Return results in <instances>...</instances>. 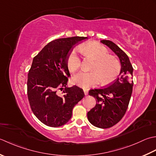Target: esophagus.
<instances>
[{"label": "esophagus", "instance_id": "34e87169", "mask_svg": "<svg viewBox=\"0 0 156 156\" xmlns=\"http://www.w3.org/2000/svg\"><path fill=\"white\" fill-rule=\"evenodd\" d=\"M83 91H84V94L85 95V96H87V95L88 94V90H87V89H83Z\"/></svg>", "mask_w": 156, "mask_h": 156}]
</instances>
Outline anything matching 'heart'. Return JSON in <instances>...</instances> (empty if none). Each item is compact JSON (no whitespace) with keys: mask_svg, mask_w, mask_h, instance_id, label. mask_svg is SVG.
Returning a JSON list of instances; mask_svg holds the SVG:
<instances>
[{"mask_svg":"<svg viewBox=\"0 0 156 156\" xmlns=\"http://www.w3.org/2000/svg\"><path fill=\"white\" fill-rule=\"evenodd\" d=\"M79 50L85 56L95 59L91 71H80L72 77V83L81 87H89L100 83L112 82L118 77L120 65L116 57L108 55L107 49L100 44L90 42L79 47ZM81 60L77 49H73L69 54L66 65L69 70L73 73L81 66Z\"/></svg>","mask_w":156,"mask_h":156,"instance_id":"b5f03b06","label":"heart"}]
</instances>
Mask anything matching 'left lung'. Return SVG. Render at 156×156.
I'll use <instances>...</instances> for the list:
<instances>
[{"instance_id":"1","label":"left lung","mask_w":156,"mask_h":156,"mask_svg":"<svg viewBox=\"0 0 156 156\" xmlns=\"http://www.w3.org/2000/svg\"><path fill=\"white\" fill-rule=\"evenodd\" d=\"M101 42L118 56L121 65L119 77L112 84L89 91L96 100V106L87 112L89 121L98 128L107 129L118 123L127 110L133 91V68L128 56L116 44L106 40Z\"/></svg>"}]
</instances>
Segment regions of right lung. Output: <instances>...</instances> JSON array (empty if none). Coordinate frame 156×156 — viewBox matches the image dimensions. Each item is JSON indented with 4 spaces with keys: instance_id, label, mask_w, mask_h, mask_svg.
<instances>
[{
    "instance_id": "add662e5",
    "label": "right lung",
    "mask_w": 156,
    "mask_h": 156,
    "mask_svg": "<svg viewBox=\"0 0 156 156\" xmlns=\"http://www.w3.org/2000/svg\"><path fill=\"white\" fill-rule=\"evenodd\" d=\"M87 37L60 38L49 42L34 57L27 75V97L31 109L48 126L64 125L73 107L85 96L81 88L67 87L70 73L66 60L71 49ZM63 89L62 94L58 90Z\"/></svg>"
}]
</instances>
